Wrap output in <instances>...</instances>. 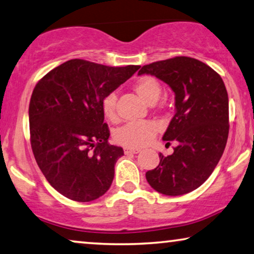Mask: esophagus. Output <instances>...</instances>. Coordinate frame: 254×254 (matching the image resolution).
<instances>
[{
	"mask_svg": "<svg viewBox=\"0 0 254 254\" xmlns=\"http://www.w3.org/2000/svg\"><path fill=\"white\" fill-rule=\"evenodd\" d=\"M141 151L140 149H134V148H124V154L126 155H132V154H139Z\"/></svg>",
	"mask_w": 254,
	"mask_h": 254,
	"instance_id": "34e87169",
	"label": "esophagus"
}]
</instances>
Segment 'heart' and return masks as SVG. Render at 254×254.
<instances>
[{
	"label": "heart",
	"mask_w": 254,
	"mask_h": 254,
	"mask_svg": "<svg viewBox=\"0 0 254 254\" xmlns=\"http://www.w3.org/2000/svg\"><path fill=\"white\" fill-rule=\"evenodd\" d=\"M136 95L149 105H152L159 98L162 84L155 76L142 75L133 84ZM102 112L105 119L114 122L118 119L116 112V95L108 94L102 102ZM158 132V126L152 121L130 122L118 128L114 133V140L127 148H141L155 138Z\"/></svg>",
	"instance_id": "b5f03b06"
}]
</instances>
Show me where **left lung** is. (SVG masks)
I'll use <instances>...</instances> for the list:
<instances>
[{"label": "left lung", "instance_id": "left-lung-1", "mask_svg": "<svg viewBox=\"0 0 254 254\" xmlns=\"http://www.w3.org/2000/svg\"><path fill=\"white\" fill-rule=\"evenodd\" d=\"M144 73L163 80L174 91L176 112L163 140L178 142L172 155L159 154V165L146 173V179L165 195L185 194L206 182L226 146V87L215 70L188 56L147 64L139 71Z\"/></svg>", "mask_w": 254, "mask_h": 254}]
</instances>
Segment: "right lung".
Segmentation results:
<instances>
[{
	"label": "right lung",
	"mask_w": 254,
	"mask_h": 254,
	"mask_svg": "<svg viewBox=\"0 0 254 254\" xmlns=\"http://www.w3.org/2000/svg\"><path fill=\"white\" fill-rule=\"evenodd\" d=\"M139 67L74 59L35 86L29 103L31 149L48 183L62 195L89 202L110 189L124 152L108 142L102 102Z\"/></svg>",
	"instance_id": "1"
}]
</instances>
